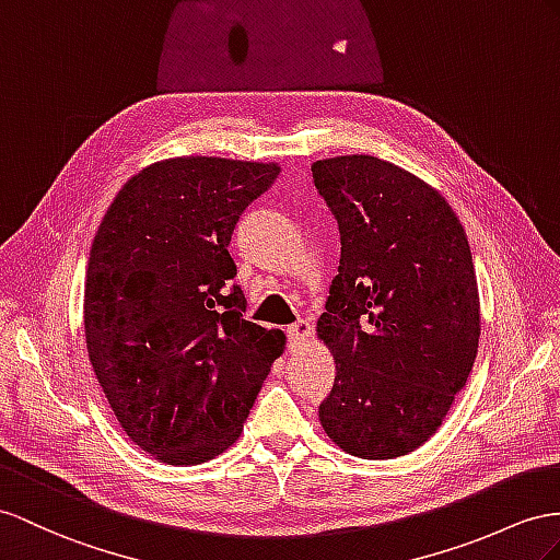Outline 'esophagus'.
<instances>
[{"instance_id":"obj_1","label":"esophagus","mask_w":560,"mask_h":560,"mask_svg":"<svg viewBox=\"0 0 560 560\" xmlns=\"http://www.w3.org/2000/svg\"><path fill=\"white\" fill-rule=\"evenodd\" d=\"M289 340L293 342V346H300V342H305L310 338V324L305 319H298L295 324L289 326Z\"/></svg>"}]
</instances>
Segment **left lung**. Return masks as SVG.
<instances>
[{"mask_svg": "<svg viewBox=\"0 0 560 560\" xmlns=\"http://www.w3.org/2000/svg\"><path fill=\"white\" fill-rule=\"evenodd\" d=\"M312 179L340 234L317 322L338 374L319 421L348 454L405 456L440 428L478 354L466 232L433 186L381 158L317 161Z\"/></svg>", "mask_w": 560, "mask_h": 560, "instance_id": "obj_1", "label": "left lung"}]
</instances>
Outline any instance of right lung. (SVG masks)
Returning <instances> with one entry per match:
<instances>
[{
    "label": "right lung",
    "mask_w": 560,
    "mask_h": 560,
    "mask_svg": "<svg viewBox=\"0 0 560 560\" xmlns=\"http://www.w3.org/2000/svg\"><path fill=\"white\" fill-rule=\"evenodd\" d=\"M277 165L175 158L127 182L92 243L84 336L130 440L172 466L234 444L283 352V334L243 319L232 283L236 222Z\"/></svg>",
    "instance_id": "1"
}]
</instances>
